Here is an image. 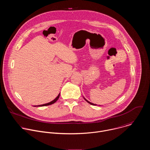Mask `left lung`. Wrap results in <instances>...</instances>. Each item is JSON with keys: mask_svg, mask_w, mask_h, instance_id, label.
<instances>
[{"mask_svg": "<svg viewBox=\"0 0 150 150\" xmlns=\"http://www.w3.org/2000/svg\"><path fill=\"white\" fill-rule=\"evenodd\" d=\"M84 99H85V100H86V101H87V102H88V103H90V104H92V105H96V104H93V103H90V102H89V101H87V100H86V99H85V98H84Z\"/></svg>", "mask_w": 150, "mask_h": 150, "instance_id": "8db88e82", "label": "left lung"}]
</instances>
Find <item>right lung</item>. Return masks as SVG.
I'll return each instance as SVG.
<instances>
[{
	"mask_svg": "<svg viewBox=\"0 0 150 150\" xmlns=\"http://www.w3.org/2000/svg\"><path fill=\"white\" fill-rule=\"evenodd\" d=\"M59 96H60V94L57 96V97L54 99V100H53V101H52L51 102H50V103H46V104H41V105H36L37 107H38V106H46V105H50V104H53V103H54L57 100H58V98H59ZM36 106H35V107H36Z\"/></svg>",
	"mask_w": 150,
	"mask_h": 150,
	"instance_id": "add662e5",
	"label": "right lung"
}]
</instances>
